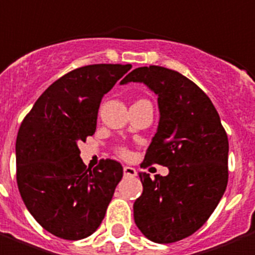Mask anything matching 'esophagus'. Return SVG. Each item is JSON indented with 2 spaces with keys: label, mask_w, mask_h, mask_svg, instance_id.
<instances>
[{
  "label": "esophagus",
  "mask_w": 255,
  "mask_h": 255,
  "mask_svg": "<svg viewBox=\"0 0 255 255\" xmlns=\"http://www.w3.org/2000/svg\"><path fill=\"white\" fill-rule=\"evenodd\" d=\"M123 173H124L126 177H135L136 175V170L133 167H131V166H124L123 167Z\"/></svg>",
  "instance_id": "34e87169"
}]
</instances>
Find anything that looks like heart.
<instances>
[{
	"label": "heart",
	"instance_id": "1",
	"mask_svg": "<svg viewBox=\"0 0 255 255\" xmlns=\"http://www.w3.org/2000/svg\"><path fill=\"white\" fill-rule=\"evenodd\" d=\"M122 155H127V151H122Z\"/></svg>",
	"mask_w": 255,
	"mask_h": 255
}]
</instances>
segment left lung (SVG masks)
<instances>
[{
	"mask_svg": "<svg viewBox=\"0 0 255 255\" xmlns=\"http://www.w3.org/2000/svg\"><path fill=\"white\" fill-rule=\"evenodd\" d=\"M129 82L144 84L158 99L159 122L143 165L169 169V174L155 178L139 173L143 193L133 203V219L152 242H177L196 233L223 197L227 133L208 96L174 70L137 67L120 85Z\"/></svg>",
	"mask_w": 255,
	"mask_h": 255,
	"instance_id": "8db88e82",
	"label": "left lung"
}]
</instances>
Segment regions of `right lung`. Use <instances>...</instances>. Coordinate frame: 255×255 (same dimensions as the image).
<instances>
[{
  "label": "right lung",
  "mask_w": 255,
  "mask_h": 255,
  "mask_svg": "<svg viewBox=\"0 0 255 255\" xmlns=\"http://www.w3.org/2000/svg\"><path fill=\"white\" fill-rule=\"evenodd\" d=\"M131 65H90L48 86L21 123L16 140L17 185L41 227L78 241L103 222L123 177L118 161L86 169L78 143L96 132L100 103Z\"/></svg>",
  "instance_id": "obj_1"
}]
</instances>
